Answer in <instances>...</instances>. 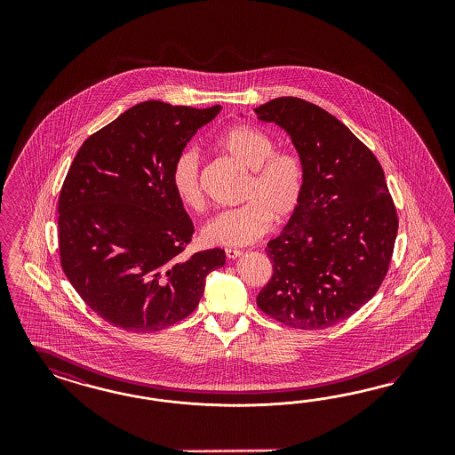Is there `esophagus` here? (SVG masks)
<instances>
[{
    "label": "esophagus",
    "instance_id": "34e87169",
    "mask_svg": "<svg viewBox=\"0 0 455 455\" xmlns=\"http://www.w3.org/2000/svg\"><path fill=\"white\" fill-rule=\"evenodd\" d=\"M242 253H243V251H242V250H236V248H227V250H225V255H227V259H230V260L238 259Z\"/></svg>",
    "mask_w": 455,
    "mask_h": 455
}]
</instances>
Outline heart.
<instances>
[{
	"label": "heart",
	"mask_w": 455,
	"mask_h": 455,
	"mask_svg": "<svg viewBox=\"0 0 455 455\" xmlns=\"http://www.w3.org/2000/svg\"><path fill=\"white\" fill-rule=\"evenodd\" d=\"M219 145L251 170L242 195L247 204L217 213L205 223L202 238L207 245L245 247L268 232L272 219L283 223L297 213L305 190V168L297 153L275 150V140L253 126L227 130ZM172 187L185 207L202 210L205 205L200 153L195 148L181 150L173 160Z\"/></svg>",
	"instance_id": "1"
}]
</instances>
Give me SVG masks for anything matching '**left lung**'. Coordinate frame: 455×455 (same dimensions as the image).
I'll use <instances>...</instances> for the list:
<instances>
[{
	"label": "left lung",
	"instance_id": "obj_1",
	"mask_svg": "<svg viewBox=\"0 0 455 455\" xmlns=\"http://www.w3.org/2000/svg\"><path fill=\"white\" fill-rule=\"evenodd\" d=\"M282 126L305 168L302 204L265 248L274 275L259 308L300 331H322L355 314L382 285L399 228L379 160L340 120L302 98L255 108Z\"/></svg>",
	"mask_w": 455,
	"mask_h": 455
}]
</instances>
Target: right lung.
<instances>
[{
  "label": "right lung",
  "mask_w": 455,
  "mask_h": 455,
  "mask_svg": "<svg viewBox=\"0 0 455 455\" xmlns=\"http://www.w3.org/2000/svg\"><path fill=\"white\" fill-rule=\"evenodd\" d=\"M220 110L138 103L86 138L69 166L58 200L61 268L118 329L150 333L188 317L225 263L221 248L183 255L193 223L172 187L173 160Z\"/></svg>",
  "instance_id": "add662e5"
}]
</instances>
